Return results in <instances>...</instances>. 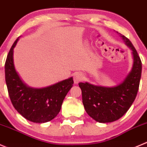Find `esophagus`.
I'll return each mask as SVG.
<instances>
[{"instance_id": "obj_1", "label": "esophagus", "mask_w": 147, "mask_h": 147, "mask_svg": "<svg viewBox=\"0 0 147 147\" xmlns=\"http://www.w3.org/2000/svg\"><path fill=\"white\" fill-rule=\"evenodd\" d=\"M82 79H83V75H82V74L79 73V72H77V73H75V75H74L73 80H74V82H75V84L79 83L81 80H82Z\"/></svg>"}]
</instances>
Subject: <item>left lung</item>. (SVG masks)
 <instances>
[{"instance_id":"1","label":"left lung","mask_w":147,"mask_h":147,"mask_svg":"<svg viewBox=\"0 0 147 147\" xmlns=\"http://www.w3.org/2000/svg\"><path fill=\"white\" fill-rule=\"evenodd\" d=\"M126 45L132 50L134 64L125 80L113 88L95 86L80 82L82 103L85 111L100 123H110L121 118L132 105L137 95L142 76V61L128 38L121 34Z\"/></svg>"}]
</instances>
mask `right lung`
Listing matches in <instances>:
<instances>
[{"label":"right lung","instance_id":"obj_1","mask_svg":"<svg viewBox=\"0 0 147 147\" xmlns=\"http://www.w3.org/2000/svg\"><path fill=\"white\" fill-rule=\"evenodd\" d=\"M14 42L5 63V78L8 95L17 111L27 120L45 123L55 119L59 113L65 96L73 85L72 78L47 88L36 89L27 87L21 81L13 65Z\"/></svg>","mask_w":147,"mask_h":147}]
</instances>
